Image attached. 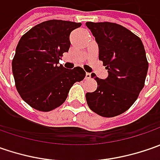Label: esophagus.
<instances>
[{"label": "esophagus", "mask_w": 160, "mask_h": 160, "mask_svg": "<svg viewBox=\"0 0 160 160\" xmlns=\"http://www.w3.org/2000/svg\"><path fill=\"white\" fill-rule=\"evenodd\" d=\"M85 78H91V74L90 73H86L85 74Z\"/></svg>", "instance_id": "1"}]
</instances>
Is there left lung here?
I'll return each mask as SVG.
<instances>
[{
    "instance_id": "obj_1",
    "label": "left lung",
    "mask_w": 160,
    "mask_h": 160,
    "mask_svg": "<svg viewBox=\"0 0 160 160\" xmlns=\"http://www.w3.org/2000/svg\"><path fill=\"white\" fill-rule=\"evenodd\" d=\"M99 46V59L108 77L103 80L92 74L97 89L86 93L89 108L96 114L113 118L126 112L142 90L149 63L144 46L136 34L110 22H86Z\"/></svg>"
}]
</instances>
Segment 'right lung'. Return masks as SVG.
Returning a JSON list of instances; mask_svg holds the SVG:
<instances>
[{
	"label": "right lung",
	"instance_id": "1",
	"mask_svg": "<svg viewBox=\"0 0 160 160\" xmlns=\"http://www.w3.org/2000/svg\"><path fill=\"white\" fill-rule=\"evenodd\" d=\"M81 23L52 19L34 26L23 34L12 59L16 88L29 106L48 112L62 105L76 82L85 72L67 69L58 63L70 47L69 35Z\"/></svg>",
	"mask_w": 160,
	"mask_h": 160
}]
</instances>
